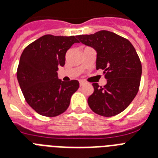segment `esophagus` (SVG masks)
<instances>
[{
	"instance_id": "34e87169",
	"label": "esophagus",
	"mask_w": 158,
	"mask_h": 158,
	"mask_svg": "<svg viewBox=\"0 0 158 158\" xmlns=\"http://www.w3.org/2000/svg\"><path fill=\"white\" fill-rule=\"evenodd\" d=\"M79 83H80V85L81 86V85H84L85 82V81H83V80H80L79 81Z\"/></svg>"
}]
</instances>
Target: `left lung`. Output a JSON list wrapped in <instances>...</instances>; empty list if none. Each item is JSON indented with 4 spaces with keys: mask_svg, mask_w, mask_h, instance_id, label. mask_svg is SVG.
<instances>
[{
    "mask_svg": "<svg viewBox=\"0 0 158 158\" xmlns=\"http://www.w3.org/2000/svg\"><path fill=\"white\" fill-rule=\"evenodd\" d=\"M77 39L96 50V69L103 70L107 81L103 87L93 83L94 90L88 98L89 107L102 116L119 114L130 105L140 87L141 62L133 45L108 31L77 35Z\"/></svg>",
    "mask_w": 158,
    "mask_h": 158,
    "instance_id": "8db88e82",
    "label": "left lung"
}]
</instances>
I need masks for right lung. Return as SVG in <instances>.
<instances>
[{
	"mask_svg": "<svg viewBox=\"0 0 158 158\" xmlns=\"http://www.w3.org/2000/svg\"><path fill=\"white\" fill-rule=\"evenodd\" d=\"M75 43V36L45 35L25 48L17 70V77L27 102L38 114L60 115L67 110L79 82L58 79L59 66L65 64V54Z\"/></svg>",
	"mask_w": 158,
	"mask_h": 158,
	"instance_id": "right-lung-1",
	"label": "right lung"
}]
</instances>
